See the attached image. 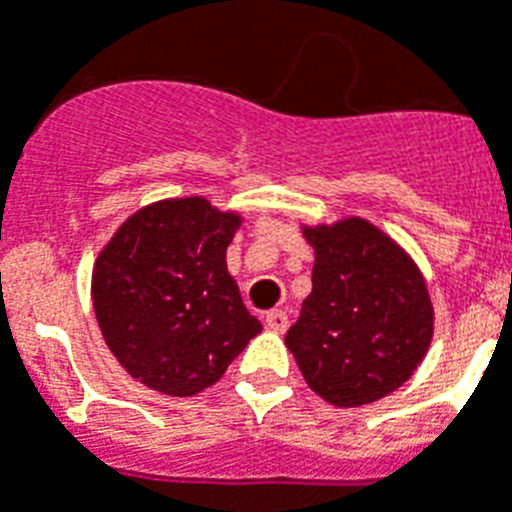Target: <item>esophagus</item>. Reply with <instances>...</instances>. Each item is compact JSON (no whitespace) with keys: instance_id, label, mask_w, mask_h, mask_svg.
I'll list each match as a JSON object with an SVG mask.
<instances>
[{"instance_id":"1","label":"esophagus","mask_w":512,"mask_h":512,"mask_svg":"<svg viewBox=\"0 0 512 512\" xmlns=\"http://www.w3.org/2000/svg\"><path fill=\"white\" fill-rule=\"evenodd\" d=\"M264 322H266V327L272 329V332H285L287 324H290V322H287L285 311H269Z\"/></svg>"}]
</instances>
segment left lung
<instances>
[{
    "instance_id": "left-lung-1",
    "label": "left lung",
    "mask_w": 512,
    "mask_h": 512,
    "mask_svg": "<svg viewBox=\"0 0 512 512\" xmlns=\"http://www.w3.org/2000/svg\"><path fill=\"white\" fill-rule=\"evenodd\" d=\"M314 246L311 295L285 345L308 387L340 408L374 403L411 379L434 332L411 256L366 219L303 227Z\"/></svg>"
}]
</instances>
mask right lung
Wrapping results in <instances>:
<instances>
[{
    "mask_svg": "<svg viewBox=\"0 0 512 512\" xmlns=\"http://www.w3.org/2000/svg\"><path fill=\"white\" fill-rule=\"evenodd\" d=\"M238 225L206 198H170L135 211L99 253L91 293L101 335L151 390H206L261 332L227 272Z\"/></svg>",
    "mask_w": 512,
    "mask_h": 512,
    "instance_id": "1",
    "label": "right lung"
}]
</instances>
